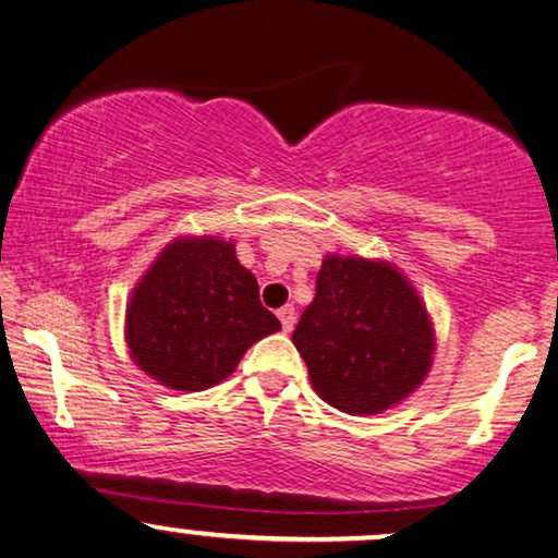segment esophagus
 <instances>
[{"instance_id": "esophagus-1", "label": "esophagus", "mask_w": 558, "mask_h": 558, "mask_svg": "<svg viewBox=\"0 0 558 558\" xmlns=\"http://www.w3.org/2000/svg\"><path fill=\"white\" fill-rule=\"evenodd\" d=\"M277 316H279V320H281V329H284V331H292L294 320H298V313H294V307H292V305L279 307Z\"/></svg>"}]
</instances>
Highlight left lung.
I'll return each mask as SVG.
<instances>
[{
    "mask_svg": "<svg viewBox=\"0 0 558 558\" xmlns=\"http://www.w3.org/2000/svg\"><path fill=\"white\" fill-rule=\"evenodd\" d=\"M313 389L352 415L381 412L415 391L434 355L428 313L389 264L329 255L316 298L292 333Z\"/></svg>",
    "mask_w": 558,
    "mask_h": 558,
    "instance_id": "1",
    "label": "left lung"
}]
</instances>
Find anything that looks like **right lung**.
<instances>
[{"label":"right lung","mask_w":558,"mask_h":558,"mask_svg":"<svg viewBox=\"0 0 558 558\" xmlns=\"http://www.w3.org/2000/svg\"><path fill=\"white\" fill-rule=\"evenodd\" d=\"M279 329L232 242L214 238L172 242L128 305L130 355L180 391L225 381L247 347Z\"/></svg>","instance_id":"add662e5"}]
</instances>
